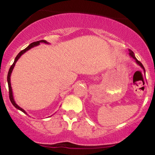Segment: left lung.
Segmentation results:
<instances>
[{"label": "left lung", "mask_w": 155, "mask_h": 155, "mask_svg": "<svg viewBox=\"0 0 155 155\" xmlns=\"http://www.w3.org/2000/svg\"><path fill=\"white\" fill-rule=\"evenodd\" d=\"M129 56H130L131 57H132V58L134 59V60H135V62H136L137 64H139V65L140 66L141 68H142L143 69V70H144V73H145V70H144V66H143V64H142V63H141L140 62H139V61L138 60H137V59L136 58V57H135L134 53L133 51L131 50V49H129Z\"/></svg>", "instance_id": "left-lung-1"}]
</instances>
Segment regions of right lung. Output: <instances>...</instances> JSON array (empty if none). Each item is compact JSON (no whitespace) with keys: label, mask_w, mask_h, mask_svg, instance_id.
Segmentation results:
<instances>
[{"label":"right lung","mask_w":155,"mask_h":155,"mask_svg":"<svg viewBox=\"0 0 155 155\" xmlns=\"http://www.w3.org/2000/svg\"><path fill=\"white\" fill-rule=\"evenodd\" d=\"M40 43L48 44V45L49 44V42H47V41H45V40H40V41H34V42L31 43V44H30V45H28V47H26V48H25L24 49H23L22 51H21L20 52H19L18 54V55H17V56L16 57V58H15L14 62H13V64H12V65L11 66L10 69H9L8 73V76H7V81H8V90H9V98H10V101H11V104H12L13 105V106H14L15 108H16L17 109H18V110H21L22 112H24V114H27V113H26V111H25V110H24V109H23V108H21L20 106H18V105L16 104V101H14V98H13V91H12V88H11V73H12V71H13V68H14L15 64H16V62H17V61H18V59L20 58L21 56V55H22L23 54H24V53L26 52V51H27L28 50H29L30 49L33 48V47H36V46L39 45H40Z\"/></svg>","instance_id":"obj_1"}]
</instances>
